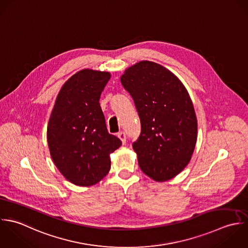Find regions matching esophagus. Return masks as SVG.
Listing matches in <instances>:
<instances>
[{
  "label": "esophagus",
  "mask_w": 248,
  "mask_h": 248,
  "mask_svg": "<svg viewBox=\"0 0 248 248\" xmlns=\"http://www.w3.org/2000/svg\"><path fill=\"white\" fill-rule=\"evenodd\" d=\"M118 137L121 139V141L123 142V144H124L125 143V141H126V135H125V133L124 132V131H120V132H118Z\"/></svg>",
  "instance_id": "obj_1"
}]
</instances>
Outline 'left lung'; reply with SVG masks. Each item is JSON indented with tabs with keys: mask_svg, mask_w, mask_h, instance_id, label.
Returning <instances> with one entry per match:
<instances>
[{
	"mask_svg": "<svg viewBox=\"0 0 248 248\" xmlns=\"http://www.w3.org/2000/svg\"><path fill=\"white\" fill-rule=\"evenodd\" d=\"M121 82L141 122V134L132 143L141 170L158 182L173 178L189 164L198 139L187 89L170 71L147 60L126 69Z\"/></svg>",
	"mask_w": 248,
	"mask_h": 248,
	"instance_id": "8db88e82",
	"label": "left lung"
}]
</instances>
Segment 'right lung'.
<instances>
[{"mask_svg":"<svg viewBox=\"0 0 248 248\" xmlns=\"http://www.w3.org/2000/svg\"><path fill=\"white\" fill-rule=\"evenodd\" d=\"M108 72L84 69L71 77L57 95L47 140L51 159L62 175L78 186H91L110 170V153L121 140L109 134L99 98Z\"/></svg>","mask_w":248,"mask_h":248,"instance_id":"1","label":"right lung"}]
</instances>
